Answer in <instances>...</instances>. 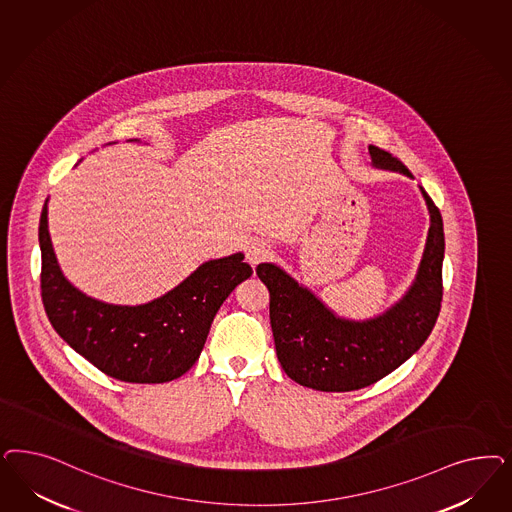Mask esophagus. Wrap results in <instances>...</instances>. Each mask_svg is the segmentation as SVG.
<instances>
[{
    "label": "esophagus",
    "mask_w": 512,
    "mask_h": 512,
    "mask_svg": "<svg viewBox=\"0 0 512 512\" xmlns=\"http://www.w3.org/2000/svg\"><path fill=\"white\" fill-rule=\"evenodd\" d=\"M271 247L264 243V241H252L247 248V260L248 264L252 267H256L258 264L265 262L269 256H271Z\"/></svg>",
    "instance_id": "esophagus-1"
}]
</instances>
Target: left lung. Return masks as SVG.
Here are the masks:
<instances>
[{"mask_svg":"<svg viewBox=\"0 0 512 512\" xmlns=\"http://www.w3.org/2000/svg\"><path fill=\"white\" fill-rule=\"evenodd\" d=\"M373 164L411 171L388 150L369 145ZM428 203V243L416 282L396 307L367 322H350L330 313L277 265L256 267L269 290V318L284 373L320 392H352L375 384L407 362L433 330L443 301L445 233L437 205Z\"/></svg>","mask_w":512,"mask_h":512,"instance_id":"obj_1","label":"left lung"}]
</instances>
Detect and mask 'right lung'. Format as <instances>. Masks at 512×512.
<instances>
[{"label":"right lung","instance_id":"right-lung-1","mask_svg":"<svg viewBox=\"0 0 512 512\" xmlns=\"http://www.w3.org/2000/svg\"><path fill=\"white\" fill-rule=\"evenodd\" d=\"M41 297L52 328L101 373L135 384L179 379L199 358L213 318L233 288L252 275L243 254L201 265L164 297L118 307L81 294L64 279L39 220Z\"/></svg>","mask_w":512,"mask_h":512}]
</instances>
